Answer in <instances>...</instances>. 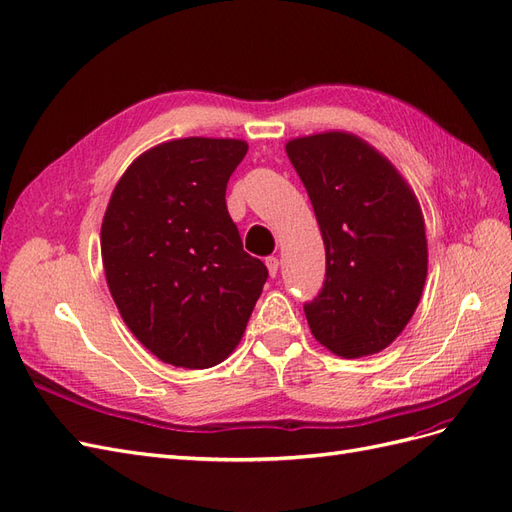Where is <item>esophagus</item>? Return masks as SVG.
Listing matches in <instances>:
<instances>
[{
  "instance_id": "34e87169",
  "label": "esophagus",
  "mask_w": 512,
  "mask_h": 512,
  "mask_svg": "<svg viewBox=\"0 0 512 512\" xmlns=\"http://www.w3.org/2000/svg\"><path fill=\"white\" fill-rule=\"evenodd\" d=\"M265 262H267L269 275H271V277H275V275H277V271H280V260H277L275 256H269Z\"/></svg>"
}]
</instances>
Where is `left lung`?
<instances>
[{
  "instance_id": "8db88e82",
  "label": "left lung",
  "mask_w": 512,
  "mask_h": 512,
  "mask_svg": "<svg viewBox=\"0 0 512 512\" xmlns=\"http://www.w3.org/2000/svg\"><path fill=\"white\" fill-rule=\"evenodd\" d=\"M286 153L327 252L322 288L303 305L309 329L346 359L380 352L404 331L425 286L416 196L389 160L346 132L294 138Z\"/></svg>"
}]
</instances>
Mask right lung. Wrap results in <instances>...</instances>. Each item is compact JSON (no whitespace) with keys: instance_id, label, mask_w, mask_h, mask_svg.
Segmentation results:
<instances>
[{"instance_id":"right-lung-1","label":"right lung","mask_w":512,"mask_h":512,"mask_svg":"<svg viewBox=\"0 0 512 512\" xmlns=\"http://www.w3.org/2000/svg\"><path fill=\"white\" fill-rule=\"evenodd\" d=\"M235 138H179L149 149L115 185L102 262L123 322L175 367L207 369L235 350L265 286L243 252L226 185L245 158Z\"/></svg>"}]
</instances>
